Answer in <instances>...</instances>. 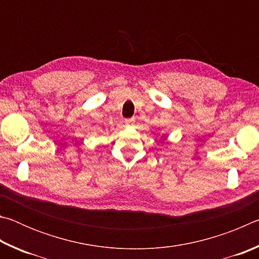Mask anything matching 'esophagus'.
<instances>
[{
	"instance_id": "1",
	"label": "esophagus",
	"mask_w": 259,
	"mask_h": 259,
	"mask_svg": "<svg viewBox=\"0 0 259 259\" xmlns=\"http://www.w3.org/2000/svg\"><path fill=\"white\" fill-rule=\"evenodd\" d=\"M134 124H135V119H128V120H125V125L133 126Z\"/></svg>"
}]
</instances>
